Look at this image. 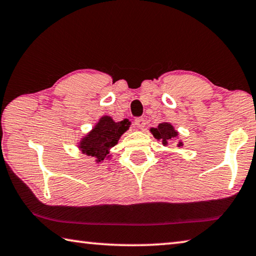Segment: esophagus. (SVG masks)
I'll return each mask as SVG.
<instances>
[{
    "label": "esophagus",
    "instance_id": "obj_1",
    "mask_svg": "<svg viewBox=\"0 0 256 256\" xmlns=\"http://www.w3.org/2000/svg\"><path fill=\"white\" fill-rule=\"evenodd\" d=\"M134 125L138 128L144 130V128L146 126V120L144 117H138V118L134 120Z\"/></svg>",
    "mask_w": 256,
    "mask_h": 256
}]
</instances>
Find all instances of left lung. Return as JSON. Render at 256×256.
Wrapping results in <instances>:
<instances>
[{
	"label": "left lung",
	"mask_w": 256,
	"mask_h": 256,
	"mask_svg": "<svg viewBox=\"0 0 256 256\" xmlns=\"http://www.w3.org/2000/svg\"><path fill=\"white\" fill-rule=\"evenodd\" d=\"M152 133L156 139H160L163 141L164 144H168V141L173 139V138H176L178 134V133L174 131L172 125L168 123H162L158 125V128H152Z\"/></svg>",
	"instance_id": "left-lung-1"
}]
</instances>
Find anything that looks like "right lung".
<instances>
[{
	"label": "right lung",
	"instance_id": "add662e5",
	"mask_svg": "<svg viewBox=\"0 0 256 256\" xmlns=\"http://www.w3.org/2000/svg\"><path fill=\"white\" fill-rule=\"evenodd\" d=\"M128 125L126 120L115 123L110 117L104 116L84 138L80 148L84 154L94 156L96 162L104 160L109 154L108 150L118 144L120 136L128 128Z\"/></svg>",
	"mask_w": 256,
	"mask_h": 256
}]
</instances>
